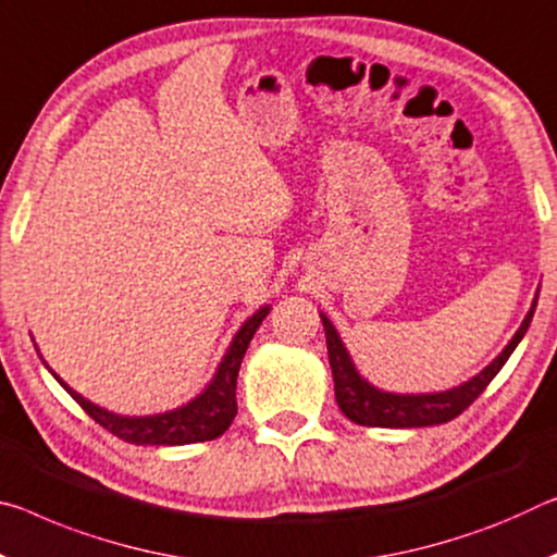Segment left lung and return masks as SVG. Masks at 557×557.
I'll return each mask as SVG.
<instances>
[{"label":"left lung","instance_id":"1","mask_svg":"<svg viewBox=\"0 0 557 557\" xmlns=\"http://www.w3.org/2000/svg\"><path fill=\"white\" fill-rule=\"evenodd\" d=\"M537 305V295L533 297L531 310H528L525 320L520 322L518 332L513 334L500 355L483 367L479 374L471 376L469 382L451 386L446 392H421V394H399V392H384L374 386L369 379L361 376V372L351 359L349 349L344 347L337 326L332 324L330 317L320 312L324 324L326 337V351H330V367L334 376V396L344 417L349 421L359 423V426H382V429H421L434 426V423H446L456 419L458 413L479 399L481 392L491 384V379L500 372L513 349L525 337L528 326H531L533 312Z\"/></svg>","mask_w":557,"mask_h":557}]
</instances>
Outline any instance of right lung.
Masks as SVG:
<instances>
[{
    "mask_svg": "<svg viewBox=\"0 0 557 557\" xmlns=\"http://www.w3.org/2000/svg\"><path fill=\"white\" fill-rule=\"evenodd\" d=\"M272 307L264 305L258 312L247 317L240 324V330L235 332V337L227 344L223 359L215 367V374L206 384V389L193 396L190 401L175 406L171 411L161 413H146V417H123V413L109 411L103 406L88 401L86 396L74 392L64 379H61L47 361L44 367L49 369L51 376L72 394V399L82 406V409L91 417L96 423H101L106 431H111L113 436H119L128 444L136 446H183V444H198V441H213L220 434H225V429L231 426L237 401H235V386H237V372H240L243 357L250 344L252 334L258 332L264 317L270 314ZM37 347V344H34ZM39 351V349H37ZM41 357V355H39Z\"/></svg>",
    "mask_w": 557,
    "mask_h": 557,
    "instance_id": "right-lung-1",
    "label": "right lung"
}]
</instances>
